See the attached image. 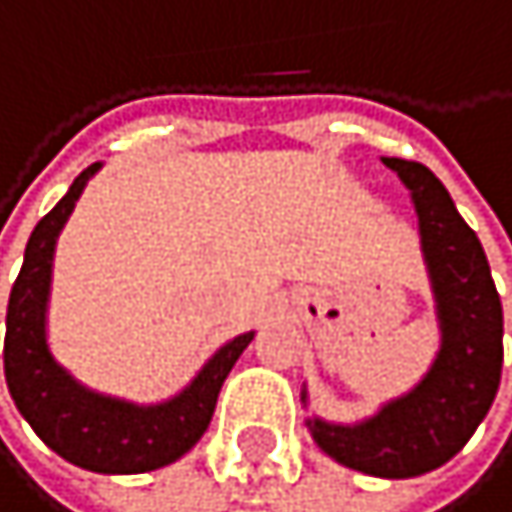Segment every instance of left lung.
Returning <instances> with one entry per match:
<instances>
[{"instance_id": "obj_1", "label": "left lung", "mask_w": 512, "mask_h": 512, "mask_svg": "<svg viewBox=\"0 0 512 512\" xmlns=\"http://www.w3.org/2000/svg\"><path fill=\"white\" fill-rule=\"evenodd\" d=\"M408 185L420 218L441 351L423 381L375 417L339 426L309 417L315 444L345 468L405 480L450 462L489 414L504 363V312L486 251L441 179L417 161L384 158ZM306 402V390H303Z\"/></svg>"}]
</instances>
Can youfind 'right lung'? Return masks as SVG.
I'll return each instance as SVG.
<instances>
[{
  "instance_id": "right-lung-1",
  "label": "right lung",
  "mask_w": 512,
  "mask_h": 512,
  "mask_svg": "<svg viewBox=\"0 0 512 512\" xmlns=\"http://www.w3.org/2000/svg\"><path fill=\"white\" fill-rule=\"evenodd\" d=\"M101 161L89 164L68 194L35 224L5 318L8 393L35 435L65 462L95 474H143L185 456L206 432L218 390L254 333L221 345L197 378L161 405H134L83 387L47 345L53 251L77 197Z\"/></svg>"
}]
</instances>
